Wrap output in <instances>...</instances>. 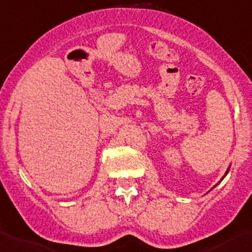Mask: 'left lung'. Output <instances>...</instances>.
<instances>
[{"instance_id":"1","label":"left lung","mask_w":252,"mask_h":252,"mask_svg":"<svg viewBox=\"0 0 252 252\" xmlns=\"http://www.w3.org/2000/svg\"><path fill=\"white\" fill-rule=\"evenodd\" d=\"M228 172H229V168H228V169H227V172H225V174H224V175H223V178H224V177H225V175H227V174H228ZM223 178H222V179H220V182H222V180H223ZM218 184H220V183H218ZM215 187H217V184H216V185H215ZM215 187H213V188H215Z\"/></svg>"}]
</instances>
